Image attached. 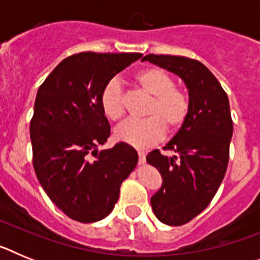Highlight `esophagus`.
Listing matches in <instances>:
<instances>
[{
  "label": "esophagus",
  "mask_w": 260,
  "mask_h": 260,
  "mask_svg": "<svg viewBox=\"0 0 260 260\" xmlns=\"http://www.w3.org/2000/svg\"><path fill=\"white\" fill-rule=\"evenodd\" d=\"M138 155H139V164H144V161H146V153L143 151H139Z\"/></svg>",
  "instance_id": "obj_1"
}]
</instances>
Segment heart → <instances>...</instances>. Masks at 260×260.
<instances>
[{
    "instance_id": "1",
    "label": "heart",
    "mask_w": 260,
    "mask_h": 260,
    "mask_svg": "<svg viewBox=\"0 0 260 260\" xmlns=\"http://www.w3.org/2000/svg\"><path fill=\"white\" fill-rule=\"evenodd\" d=\"M134 79L148 95L146 118L128 119L116 130L118 141L143 148L156 143L164 135L165 128L174 133L180 130L190 113L189 95L177 88L176 80L160 68L142 69ZM100 104L105 116L117 122L125 114L122 87L117 79L109 80L102 91Z\"/></svg>"
}]
</instances>
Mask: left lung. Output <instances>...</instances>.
Segmentation results:
<instances>
[{
    "label": "left lung",
    "instance_id": "obj_1",
    "mask_svg": "<svg viewBox=\"0 0 260 260\" xmlns=\"http://www.w3.org/2000/svg\"><path fill=\"white\" fill-rule=\"evenodd\" d=\"M143 61L177 74L189 89L190 113L164 150L147 155L162 177L151 198L153 213L167 225H183L207 207L221 185L233 134L228 95L202 62L181 56L147 54Z\"/></svg>",
    "mask_w": 260,
    "mask_h": 260
}]
</instances>
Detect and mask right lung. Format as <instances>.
I'll return each instance as SVG.
<instances>
[{
    "label": "right lung",
    "mask_w": 260,
    "mask_h": 260,
    "mask_svg": "<svg viewBox=\"0 0 260 260\" xmlns=\"http://www.w3.org/2000/svg\"><path fill=\"white\" fill-rule=\"evenodd\" d=\"M142 56L73 54L39 88L29 125L34 169L50 201L75 221L107 217L137 167V151L123 142L99 151L110 135L100 96L114 75Z\"/></svg>",
    "instance_id": "1"
}]
</instances>
